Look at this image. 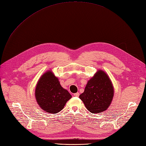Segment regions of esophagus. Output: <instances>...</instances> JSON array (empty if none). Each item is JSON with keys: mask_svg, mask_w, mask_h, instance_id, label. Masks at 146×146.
Wrapping results in <instances>:
<instances>
[{"mask_svg": "<svg viewBox=\"0 0 146 146\" xmlns=\"http://www.w3.org/2000/svg\"><path fill=\"white\" fill-rule=\"evenodd\" d=\"M74 96H75V97H79V93L77 92V93L74 94Z\"/></svg>", "mask_w": 146, "mask_h": 146, "instance_id": "1", "label": "esophagus"}]
</instances>
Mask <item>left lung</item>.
<instances>
[{
  "label": "left lung",
  "instance_id": "8db88e82",
  "mask_svg": "<svg viewBox=\"0 0 146 146\" xmlns=\"http://www.w3.org/2000/svg\"><path fill=\"white\" fill-rule=\"evenodd\" d=\"M114 96V88L107 74L99 70L88 81L84 92L79 96L86 108L92 113L106 111Z\"/></svg>",
  "mask_w": 146,
  "mask_h": 146
}]
</instances>
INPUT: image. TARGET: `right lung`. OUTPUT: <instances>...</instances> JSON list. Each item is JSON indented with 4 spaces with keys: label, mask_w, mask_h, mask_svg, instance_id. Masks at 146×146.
Listing matches in <instances>:
<instances>
[{
    "label": "right lung",
    "mask_w": 146,
    "mask_h": 146,
    "mask_svg": "<svg viewBox=\"0 0 146 146\" xmlns=\"http://www.w3.org/2000/svg\"><path fill=\"white\" fill-rule=\"evenodd\" d=\"M35 97L41 109L49 113H57L64 108L72 96L63 88L52 71H47L37 82Z\"/></svg>",
    "instance_id": "right-lung-1"
}]
</instances>
